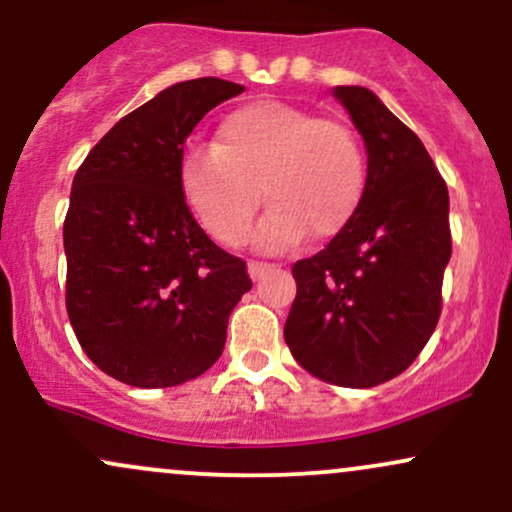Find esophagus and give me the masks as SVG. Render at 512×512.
I'll return each instance as SVG.
<instances>
[{
    "instance_id": "1",
    "label": "esophagus",
    "mask_w": 512,
    "mask_h": 512,
    "mask_svg": "<svg viewBox=\"0 0 512 512\" xmlns=\"http://www.w3.org/2000/svg\"><path fill=\"white\" fill-rule=\"evenodd\" d=\"M274 267H276V264H272V262H255V260H252L248 264V274H250L252 281H257V279H262L264 274L272 272Z\"/></svg>"
}]
</instances>
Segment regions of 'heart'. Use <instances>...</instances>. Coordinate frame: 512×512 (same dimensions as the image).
I'll list each match as a JSON object with an SVG mask.
<instances>
[{
	"label": "heart",
	"instance_id": "heart-1",
	"mask_svg": "<svg viewBox=\"0 0 512 512\" xmlns=\"http://www.w3.org/2000/svg\"><path fill=\"white\" fill-rule=\"evenodd\" d=\"M178 183L202 229L224 245L243 240L264 193L272 205L252 240L281 250L307 231L326 240L346 229L365 197L367 155L346 123L260 100L226 114L217 145L183 150Z\"/></svg>",
	"mask_w": 512,
	"mask_h": 512
}]
</instances>
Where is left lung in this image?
<instances>
[{
	"mask_svg": "<svg viewBox=\"0 0 512 512\" xmlns=\"http://www.w3.org/2000/svg\"><path fill=\"white\" fill-rule=\"evenodd\" d=\"M334 97L365 140L367 188L346 229L293 264L298 293L283 338L317 379L369 389L405 372L439 322L448 188L422 140L372 90L338 85Z\"/></svg>",
	"mask_w": 512,
	"mask_h": 512,
	"instance_id": "left-lung-1",
	"label": "left lung"
}]
</instances>
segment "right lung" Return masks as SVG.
<instances>
[{
  "mask_svg": "<svg viewBox=\"0 0 512 512\" xmlns=\"http://www.w3.org/2000/svg\"><path fill=\"white\" fill-rule=\"evenodd\" d=\"M243 90L221 78L171 85L123 116L73 176L66 312L85 355L128 386L166 389L207 372L252 288L245 262L200 229L178 183L188 135Z\"/></svg>",
  "mask_w": 512,
  "mask_h": 512,
  "instance_id": "obj_1",
  "label": "right lung"
}]
</instances>
